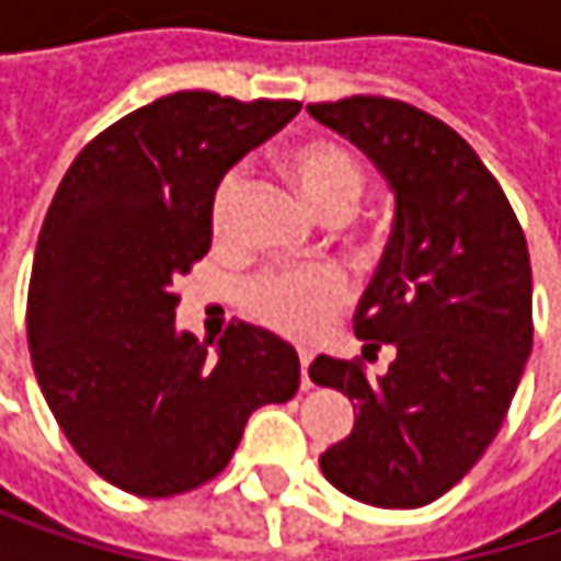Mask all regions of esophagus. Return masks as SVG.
<instances>
[{"instance_id": "1", "label": "esophagus", "mask_w": 561, "mask_h": 561, "mask_svg": "<svg viewBox=\"0 0 561 561\" xmlns=\"http://www.w3.org/2000/svg\"><path fill=\"white\" fill-rule=\"evenodd\" d=\"M298 360H301V390H311V377H308V364H311V351H298Z\"/></svg>"}]
</instances>
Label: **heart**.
<instances>
[{"label": "heart", "mask_w": 561, "mask_h": 561, "mask_svg": "<svg viewBox=\"0 0 561 561\" xmlns=\"http://www.w3.org/2000/svg\"><path fill=\"white\" fill-rule=\"evenodd\" d=\"M285 169L295 178L305 201L328 220L344 217L364 191V169L357 156L337 142H305L295 146L285 159ZM243 191V171H227L210 201V224L214 233H227L237 201ZM250 311L291 337L314 334L328 314L344 301V282L331 270H285L266 273L247 291Z\"/></svg>", "instance_id": "obj_1"}]
</instances>
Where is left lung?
Segmentation results:
<instances>
[{"label":"left lung","mask_w":561,"mask_h":561,"mask_svg":"<svg viewBox=\"0 0 561 561\" xmlns=\"http://www.w3.org/2000/svg\"><path fill=\"white\" fill-rule=\"evenodd\" d=\"M351 139L396 201L380 270L354 334L390 370L318 354L308 377L357 402L354 428L318 461L347 497L412 510L451 491L504 425L533 351V270L526 237L494 174L442 119L387 96L311 103Z\"/></svg>","instance_id":"obj_1"}]
</instances>
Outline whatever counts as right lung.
Here are the masks:
<instances>
[{"mask_svg":"<svg viewBox=\"0 0 561 561\" xmlns=\"http://www.w3.org/2000/svg\"><path fill=\"white\" fill-rule=\"evenodd\" d=\"M301 110L181 90L103 129L48 207L28 285V351L73 451L136 497L217 478L253 409L298 390V354L237 321L174 328L171 285L210 250L220 178Z\"/></svg>","mask_w":561,"mask_h":561,"instance_id":"add662e5","label":"right lung"}]
</instances>
